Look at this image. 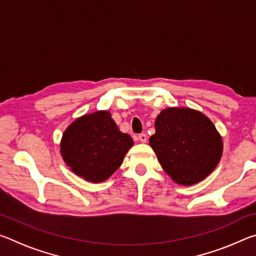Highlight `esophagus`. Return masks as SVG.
<instances>
[{
	"label": "esophagus",
	"instance_id": "esophagus-1",
	"mask_svg": "<svg viewBox=\"0 0 256 256\" xmlns=\"http://www.w3.org/2000/svg\"><path fill=\"white\" fill-rule=\"evenodd\" d=\"M138 140H140V142H142V144H146V133L138 134Z\"/></svg>",
	"mask_w": 256,
	"mask_h": 256
}]
</instances>
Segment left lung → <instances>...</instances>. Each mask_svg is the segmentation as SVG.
Listing matches in <instances>:
<instances>
[{
	"label": "left lung",
	"mask_w": 256,
	"mask_h": 256,
	"mask_svg": "<svg viewBox=\"0 0 256 256\" xmlns=\"http://www.w3.org/2000/svg\"><path fill=\"white\" fill-rule=\"evenodd\" d=\"M149 144L175 183L196 184L211 174L222 154V138L201 112L170 107L160 112Z\"/></svg>",
	"instance_id": "1"
}]
</instances>
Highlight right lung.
Here are the masks:
<instances>
[{"label": "right lung", "instance_id": "obj_1", "mask_svg": "<svg viewBox=\"0 0 256 256\" xmlns=\"http://www.w3.org/2000/svg\"><path fill=\"white\" fill-rule=\"evenodd\" d=\"M133 146L107 110L76 118L64 131L60 154L71 170L86 180L99 183L110 178Z\"/></svg>", "mask_w": 256, "mask_h": 256}]
</instances>
